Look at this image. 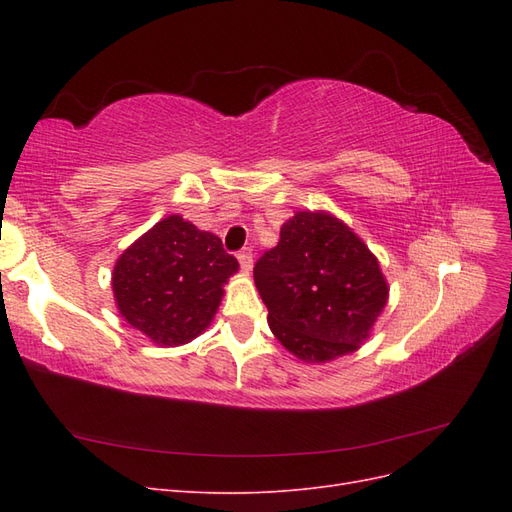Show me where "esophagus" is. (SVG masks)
Segmentation results:
<instances>
[{
    "label": "esophagus",
    "instance_id": "esophagus-1",
    "mask_svg": "<svg viewBox=\"0 0 512 512\" xmlns=\"http://www.w3.org/2000/svg\"><path fill=\"white\" fill-rule=\"evenodd\" d=\"M237 258H239V265H241L243 273H250L252 267H254V254H252L250 247H245V250H241Z\"/></svg>",
    "mask_w": 512,
    "mask_h": 512
}]
</instances>
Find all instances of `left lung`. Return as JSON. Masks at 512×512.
Returning a JSON list of instances; mask_svg holds the SVG:
<instances>
[{
	"label": "left lung",
	"mask_w": 512,
	"mask_h": 512,
	"mask_svg": "<svg viewBox=\"0 0 512 512\" xmlns=\"http://www.w3.org/2000/svg\"><path fill=\"white\" fill-rule=\"evenodd\" d=\"M254 282L273 335L305 363L359 350L389 301L378 258L329 211H297L284 222Z\"/></svg>",
	"instance_id": "obj_1"
}]
</instances>
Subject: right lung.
I'll return each mask as SVG.
<instances>
[{"label":"right lung","mask_w":512,"mask_h":512,"mask_svg":"<svg viewBox=\"0 0 512 512\" xmlns=\"http://www.w3.org/2000/svg\"><path fill=\"white\" fill-rule=\"evenodd\" d=\"M237 271V258L224 252L218 235L168 215L117 258L113 297L136 331L175 348L209 327Z\"/></svg>","instance_id":"1"}]
</instances>
